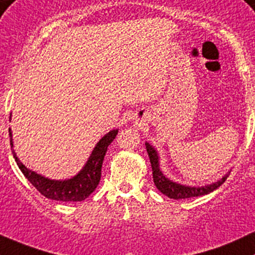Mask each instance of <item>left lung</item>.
Returning <instances> with one entry per match:
<instances>
[{
	"instance_id": "left-lung-1",
	"label": "left lung",
	"mask_w": 255,
	"mask_h": 255,
	"mask_svg": "<svg viewBox=\"0 0 255 255\" xmlns=\"http://www.w3.org/2000/svg\"><path fill=\"white\" fill-rule=\"evenodd\" d=\"M146 150L149 153L151 167H152V178L153 183L159 191L163 195L168 196L169 198H174V200H181V198H190V197H196V196H202L207 195L209 192L214 191L215 189H218L224 181L226 180L228 177H224L222 180L217 181V183L211 184V185L202 186V187H190V186H184L180 184L173 183L169 179H167L162 174V172L159 170L158 167V156L157 152L153 150V147L146 142Z\"/></svg>"
}]
</instances>
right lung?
I'll list each match as a JSON object with an SVG mask.
<instances>
[{
	"label": "right lung",
	"instance_id": "obj_1",
	"mask_svg": "<svg viewBox=\"0 0 255 255\" xmlns=\"http://www.w3.org/2000/svg\"><path fill=\"white\" fill-rule=\"evenodd\" d=\"M117 132H119L117 129L111 130L105 136H103L102 140L98 142L97 146L94 147L93 152H92L91 157H89L86 166L83 167V169L78 173L76 177L64 181L50 180V179L42 177L37 173L27 169L19 161L15 152H14L12 138H10V146H12L13 156L18 167L23 172L25 178L37 189V191L41 195L50 198V200L61 201V202H78V201H83L88 197L97 189L100 181V177H102V166L105 153L108 151V146L116 138ZM9 135H12L10 130Z\"/></svg>",
	"mask_w": 255,
	"mask_h": 255
}]
</instances>
